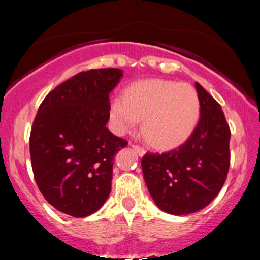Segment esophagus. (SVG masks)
<instances>
[{
    "mask_svg": "<svg viewBox=\"0 0 260 260\" xmlns=\"http://www.w3.org/2000/svg\"><path fill=\"white\" fill-rule=\"evenodd\" d=\"M132 148L137 151V153H138L139 156H143V155H145V153H147V151H145V149L139 147V145H132Z\"/></svg>",
    "mask_w": 260,
    "mask_h": 260,
    "instance_id": "1",
    "label": "esophagus"
}]
</instances>
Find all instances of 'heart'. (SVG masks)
Returning <instances> with one entry per match:
<instances>
[{
    "instance_id": "heart-1",
    "label": "heart",
    "mask_w": 260,
    "mask_h": 260,
    "mask_svg": "<svg viewBox=\"0 0 260 260\" xmlns=\"http://www.w3.org/2000/svg\"><path fill=\"white\" fill-rule=\"evenodd\" d=\"M113 132H132L143 120V132L153 147L169 150L180 147L194 132L201 117V100L192 85L149 79L128 86L123 100L109 109Z\"/></svg>"
}]
</instances>
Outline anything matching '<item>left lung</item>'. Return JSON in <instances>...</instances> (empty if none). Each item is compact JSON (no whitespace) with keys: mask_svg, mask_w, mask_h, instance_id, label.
<instances>
[{"mask_svg":"<svg viewBox=\"0 0 260 260\" xmlns=\"http://www.w3.org/2000/svg\"><path fill=\"white\" fill-rule=\"evenodd\" d=\"M201 120L183 144L142 159L145 183L157 208L187 215L205 208L219 194L230 168L231 132L221 106L196 83Z\"/></svg>","mask_w":260,"mask_h":260,"instance_id":"8db88e82","label":"left lung"}]
</instances>
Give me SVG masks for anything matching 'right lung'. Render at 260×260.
Here are the masks:
<instances>
[{"label":"right lung","instance_id":"obj_1","mask_svg":"<svg viewBox=\"0 0 260 260\" xmlns=\"http://www.w3.org/2000/svg\"><path fill=\"white\" fill-rule=\"evenodd\" d=\"M123 72H80L41 103L30 133L35 181L49 204L74 217L91 215L111 190L115 155L127 145L106 128L110 91Z\"/></svg>","mask_w":260,"mask_h":260}]
</instances>
